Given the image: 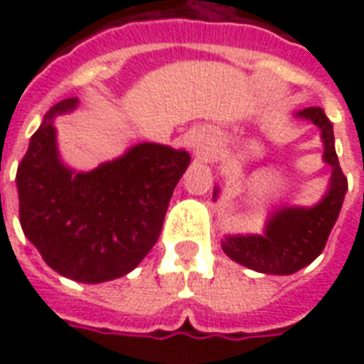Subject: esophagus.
<instances>
[{
  "mask_svg": "<svg viewBox=\"0 0 364 364\" xmlns=\"http://www.w3.org/2000/svg\"><path fill=\"white\" fill-rule=\"evenodd\" d=\"M189 146H191V150H193V151L203 150V148H205V140H203L200 136L191 134L189 136Z\"/></svg>",
  "mask_w": 364,
  "mask_h": 364,
  "instance_id": "34e87169",
  "label": "esophagus"
}]
</instances>
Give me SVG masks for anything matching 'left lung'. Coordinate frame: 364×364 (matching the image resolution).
I'll use <instances>...</instances> for the list:
<instances>
[{"mask_svg":"<svg viewBox=\"0 0 364 364\" xmlns=\"http://www.w3.org/2000/svg\"><path fill=\"white\" fill-rule=\"evenodd\" d=\"M310 120L320 130L323 164L331 169L328 189L312 206H279L269 213L259 234H226L222 250L230 259L265 274H292L310 265L326 247L347 193V179L339 167L333 124L320 107H308L294 114ZM220 195L214 187L213 200Z\"/></svg>","mask_w":364,"mask_h":364,"instance_id":"obj_1","label":"left lung"}]
</instances>
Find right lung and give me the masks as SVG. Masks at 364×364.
Returning <instances> with one entry per match:
<instances>
[{"label": "right lung", "mask_w": 364, "mask_h": 364, "mask_svg": "<svg viewBox=\"0 0 364 364\" xmlns=\"http://www.w3.org/2000/svg\"><path fill=\"white\" fill-rule=\"evenodd\" d=\"M75 109V97L56 103L31 136L15 177L19 220L48 267L97 284L130 273L158 242L191 156L140 142L91 171H77L60 156L54 127L56 117Z\"/></svg>", "instance_id": "right-lung-1"}]
</instances>
